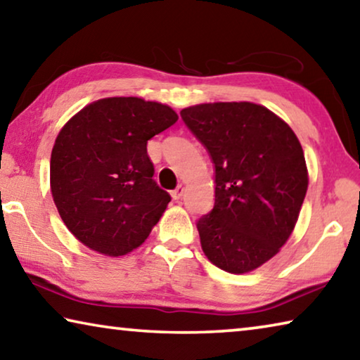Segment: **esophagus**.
Returning <instances> with one entry per match:
<instances>
[{
  "instance_id": "1",
  "label": "esophagus",
  "mask_w": 360,
  "mask_h": 360,
  "mask_svg": "<svg viewBox=\"0 0 360 360\" xmlns=\"http://www.w3.org/2000/svg\"><path fill=\"white\" fill-rule=\"evenodd\" d=\"M184 191H186L184 186H178L173 192H171V197H173L174 200H179V198H181L182 195H184Z\"/></svg>"
}]
</instances>
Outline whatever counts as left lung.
Wrapping results in <instances>:
<instances>
[{"mask_svg": "<svg viewBox=\"0 0 360 360\" xmlns=\"http://www.w3.org/2000/svg\"><path fill=\"white\" fill-rule=\"evenodd\" d=\"M181 117L214 165V207L197 221L207 258L245 274L292 236L307 191L306 160L293 129L253 102L182 108Z\"/></svg>", "mask_w": 360, "mask_h": 360, "instance_id": "1", "label": "left lung"}]
</instances>
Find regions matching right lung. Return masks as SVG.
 Instances as JSON below:
<instances>
[{
    "instance_id": "right-lung-1",
    "label": "right lung",
    "mask_w": 360,
    "mask_h": 360,
    "mask_svg": "<svg viewBox=\"0 0 360 360\" xmlns=\"http://www.w3.org/2000/svg\"><path fill=\"white\" fill-rule=\"evenodd\" d=\"M176 122L178 113L165 104L105 98L64 124L51 153V192L83 245L123 256L149 237L171 197L152 179L147 141Z\"/></svg>"
}]
</instances>
